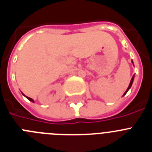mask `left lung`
<instances>
[{
	"instance_id": "obj_1",
	"label": "left lung",
	"mask_w": 152,
	"mask_h": 152,
	"mask_svg": "<svg viewBox=\"0 0 152 152\" xmlns=\"http://www.w3.org/2000/svg\"><path fill=\"white\" fill-rule=\"evenodd\" d=\"M133 80H134V76H133V77H132V78L131 81H130V84H129V88H127V90H126V92H125L124 95H125V94H126V93L128 92V91H129V89H130V88H131V87H132V82H133Z\"/></svg>"
}]
</instances>
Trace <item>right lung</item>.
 <instances>
[{
	"mask_svg": "<svg viewBox=\"0 0 152 152\" xmlns=\"http://www.w3.org/2000/svg\"><path fill=\"white\" fill-rule=\"evenodd\" d=\"M26 96V97L27 98L28 100H30V101H32V102H34V100H33V99H32V98H30V97H28V96Z\"/></svg>",
	"mask_w": 152,
	"mask_h": 152,
	"instance_id": "obj_1",
	"label": "right lung"
}]
</instances>
